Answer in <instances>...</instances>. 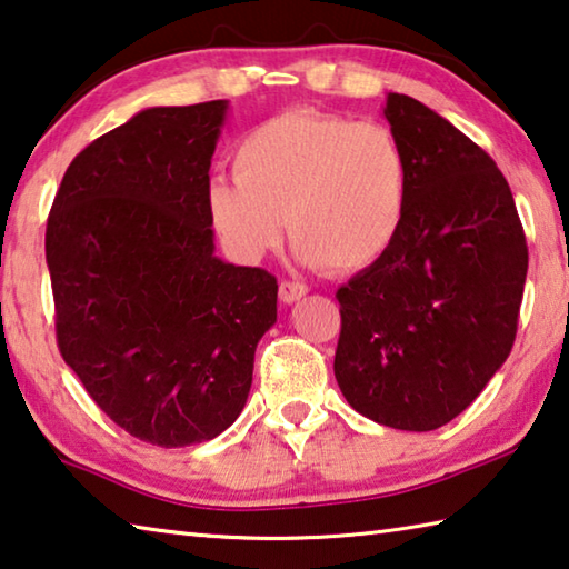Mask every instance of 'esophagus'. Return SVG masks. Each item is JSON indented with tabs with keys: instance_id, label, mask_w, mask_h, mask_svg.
Segmentation results:
<instances>
[{
	"instance_id": "obj_1",
	"label": "esophagus",
	"mask_w": 569,
	"mask_h": 569,
	"mask_svg": "<svg viewBox=\"0 0 569 569\" xmlns=\"http://www.w3.org/2000/svg\"><path fill=\"white\" fill-rule=\"evenodd\" d=\"M305 295H307V287L300 284V282H282V284H279V300H282L284 305H292L297 300H302Z\"/></svg>"
}]
</instances>
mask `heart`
<instances>
[{"label":"heart","mask_w":569,"mask_h":569,"mask_svg":"<svg viewBox=\"0 0 569 569\" xmlns=\"http://www.w3.org/2000/svg\"><path fill=\"white\" fill-rule=\"evenodd\" d=\"M234 179L207 187V214L227 252L257 262L290 224L307 267L362 272L387 257L410 204V162L390 127L342 114H277L239 139Z\"/></svg>","instance_id":"obj_1"}]
</instances>
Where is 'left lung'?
<instances>
[{
  "mask_svg": "<svg viewBox=\"0 0 569 569\" xmlns=\"http://www.w3.org/2000/svg\"><path fill=\"white\" fill-rule=\"evenodd\" d=\"M382 114L410 162L402 234L340 287L337 385L357 412L430 432L475 402L512 350L527 244L492 157L417 99Z\"/></svg>",
  "mask_w": 569,
  "mask_h": 569,
  "instance_id": "1",
  "label": "left lung"
}]
</instances>
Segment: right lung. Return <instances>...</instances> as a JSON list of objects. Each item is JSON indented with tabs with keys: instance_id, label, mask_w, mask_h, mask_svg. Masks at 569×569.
<instances>
[{
	"instance_id": "1",
	"label": "right lung",
	"mask_w": 569,
	"mask_h": 569,
	"mask_svg": "<svg viewBox=\"0 0 569 569\" xmlns=\"http://www.w3.org/2000/svg\"><path fill=\"white\" fill-rule=\"evenodd\" d=\"M227 109L137 112L72 159L47 222L59 352L109 420L159 447L237 420L277 322V279L214 254L207 187Z\"/></svg>"
}]
</instances>
